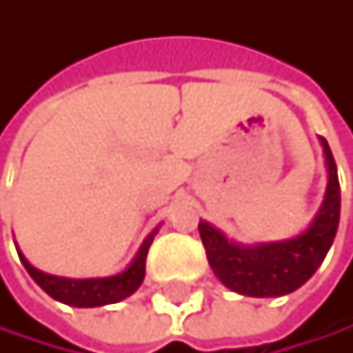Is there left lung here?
Wrapping results in <instances>:
<instances>
[{"instance_id":"obj_1","label":"left lung","mask_w":353,"mask_h":353,"mask_svg":"<svg viewBox=\"0 0 353 353\" xmlns=\"http://www.w3.org/2000/svg\"><path fill=\"white\" fill-rule=\"evenodd\" d=\"M324 154L328 165V186L322 210L303 235L277 243L241 248L226 241V237L199 222V235L216 277L233 292L245 296H281L290 294L316 273L330 250L341 212V188H339L336 165L328 141L324 137Z\"/></svg>"}]
</instances>
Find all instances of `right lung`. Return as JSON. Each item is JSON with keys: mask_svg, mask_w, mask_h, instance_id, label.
<instances>
[{"mask_svg": "<svg viewBox=\"0 0 353 353\" xmlns=\"http://www.w3.org/2000/svg\"><path fill=\"white\" fill-rule=\"evenodd\" d=\"M154 239V233L148 235L141 243L135 261L118 275L112 277H99V279H67L57 275H46L29 265V261L19 252L21 263L25 265L27 273L35 279V283L52 299L72 305V307H101L110 303H118L127 296H131L143 281L145 275V256L150 250V243Z\"/></svg>", "mask_w": 353, "mask_h": 353, "instance_id": "obj_1", "label": "right lung"}]
</instances>
